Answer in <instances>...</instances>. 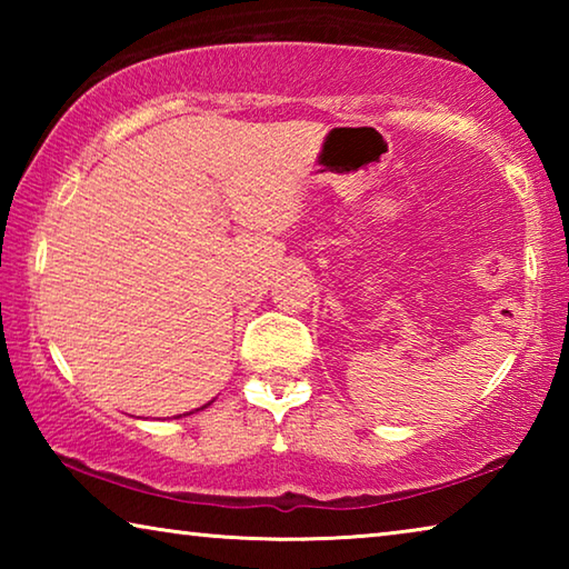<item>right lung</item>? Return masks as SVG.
<instances>
[{
	"instance_id": "right-lung-1",
	"label": "right lung",
	"mask_w": 569,
	"mask_h": 569,
	"mask_svg": "<svg viewBox=\"0 0 569 569\" xmlns=\"http://www.w3.org/2000/svg\"><path fill=\"white\" fill-rule=\"evenodd\" d=\"M206 407H208V403H206ZM196 411H198V409H196Z\"/></svg>"
}]
</instances>
